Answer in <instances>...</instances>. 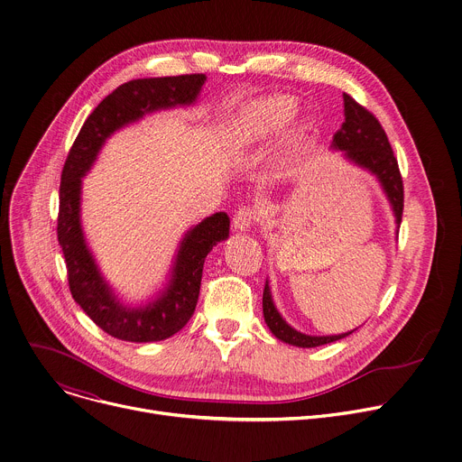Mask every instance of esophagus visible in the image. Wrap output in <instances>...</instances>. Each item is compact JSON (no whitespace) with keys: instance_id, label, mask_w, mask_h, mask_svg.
Masks as SVG:
<instances>
[{"instance_id":"1","label":"esophagus","mask_w":462,"mask_h":462,"mask_svg":"<svg viewBox=\"0 0 462 462\" xmlns=\"http://www.w3.org/2000/svg\"><path fill=\"white\" fill-rule=\"evenodd\" d=\"M259 221V214L254 207H241L236 214H234V228L239 232H246L254 226V223Z\"/></svg>"}]
</instances>
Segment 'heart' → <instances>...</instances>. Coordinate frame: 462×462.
<instances>
[{
    "instance_id": "1",
    "label": "heart",
    "mask_w": 462,
    "mask_h": 462,
    "mask_svg": "<svg viewBox=\"0 0 462 462\" xmlns=\"http://www.w3.org/2000/svg\"><path fill=\"white\" fill-rule=\"evenodd\" d=\"M296 113V102L291 97L274 95L248 104L243 111V129L250 141L267 139L282 129Z\"/></svg>"
}]
</instances>
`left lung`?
Wrapping results in <instances>:
<instances>
[{
  "label": "left lung",
  "mask_w": 462,
  "mask_h": 462,
  "mask_svg": "<svg viewBox=\"0 0 462 462\" xmlns=\"http://www.w3.org/2000/svg\"><path fill=\"white\" fill-rule=\"evenodd\" d=\"M344 115H346V122L335 134L331 148L344 152L346 159L371 171L380 180L382 189L387 195V201L391 203L394 219H397V225L401 226L402 210H404L402 175L399 170V162L393 155L383 127L380 125L378 118L371 111L360 106L347 93H344ZM263 316H265L267 327L278 340L296 347L325 346V344L342 340L353 333L351 331V333L333 335V337H309L296 331V328L291 327L278 312L273 301L269 282L265 283V291H263Z\"/></svg>",
  "instance_id": "left-lung-1"
}]
</instances>
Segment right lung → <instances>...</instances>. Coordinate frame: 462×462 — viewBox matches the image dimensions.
Returning <instances> with one entry per match:
<instances>
[{"instance_id":"add662e5","label":"right lung","mask_w":462,"mask_h":462,"mask_svg":"<svg viewBox=\"0 0 462 462\" xmlns=\"http://www.w3.org/2000/svg\"><path fill=\"white\" fill-rule=\"evenodd\" d=\"M205 80V75H180L139 79L118 86L88 116L63 164L56 232L68 265L69 289L84 312L113 338L137 344L161 342L180 331L199 300L205 257L228 237L230 219L225 212H217L191 226L179 245L164 291L146 305L129 307L104 280L86 243L80 221L82 177L116 129L159 109L191 106Z\"/></svg>"}]
</instances>
